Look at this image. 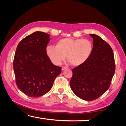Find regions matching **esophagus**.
<instances>
[{
    "label": "esophagus",
    "mask_w": 126,
    "mask_h": 126,
    "mask_svg": "<svg viewBox=\"0 0 126 126\" xmlns=\"http://www.w3.org/2000/svg\"><path fill=\"white\" fill-rule=\"evenodd\" d=\"M67 68H68L67 67H63L62 68V71H64V70L67 69Z\"/></svg>",
    "instance_id": "34e87169"
}]
</instances>
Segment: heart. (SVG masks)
Instances as JSON below:
<instances>
[{"mask_svg":"<svg viewBox=\"0 0 126 126\" xmlns=\"http://www.w3.org/2000/svg\"><path fill=\"white\" fill-rule=\"evenodd\" d=\"M93 51V44L86 39L65 38L57 42L56 46H49L46 54L55 65H59L65 59L71 65L78 67L88 61Z\"/></svg>","mask_w":126,"mask_h":126,"instance_id":"heart-1","label":"heart"}]
</instances>
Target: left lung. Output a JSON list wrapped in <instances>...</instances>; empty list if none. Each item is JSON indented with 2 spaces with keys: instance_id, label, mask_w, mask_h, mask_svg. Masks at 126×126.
Listing matches in <instances>:
<instances>
[{
  "instance_id": "8db88e82",
  "label": "left lung",
  "mask_w": 126,
  "mask_h": 126,
  "mask_svg": "<svg viewBox=\"0 0 126 126\" xmlns=\"http://www.w3.org/2000/svg\"><path fill=\"white\" fill-rule=\"evenodd\" d=\"M89 35L93 40L92 53L86 62L72 69L70 81L73 93L85 101H93L105 93L115 72L112 48L98 35Z\"/></svg>"
}]
</instances>
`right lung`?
Segmentation results:
<instances>
[{"label":"right lung","mask_w":126,"mask_h":126,"mask_svg":"<svg viewBox=\"0 0 126 126\" xmlns=\"http://www.w3.org/2000/svg\"><path fill=\"white\" fill-rule=\"evenodd\" d=\"M49 34L35 32L18 44L13 61L16 86L31 97H38L50 90L62 67L53 64L46 54Z\"/></svg>","instance_id":"right-lung-1"}]
</instances>
